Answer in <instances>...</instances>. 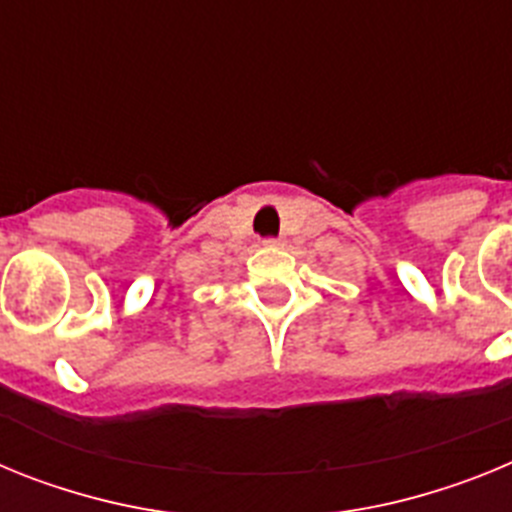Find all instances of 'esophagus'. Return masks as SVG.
<instances>
[{"label": "esophagus", "mask_w": 512, "mask_h": 512, "mask_svg": "<svg viewBox=\"0 0 512 512\" xmlns=\"http://www.w3.org/2000/svg\"><path fill=\"white\" fill-rule=\"evenodd\" d=\"M264 243H266V246H282L284 241H282V238H266Z\"/></svg>", "instance_id": "1"}]
</instances>
